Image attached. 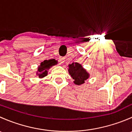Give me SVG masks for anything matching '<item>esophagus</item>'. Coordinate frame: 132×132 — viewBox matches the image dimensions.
Masks as SVG:
<instances>
[{
  "instance_id": "1",
  "label": "esophagus",
  "mask_w": 132,
  "mask_h": 132,
  "mask_svg": "<svg viewBox=\"0 0 132 132\" xmlns=\"http://www.w3.org/2000/svg\"><path fill=\"white\" fill-rule=\"evenodd\" d=\"M59 62H61V63H64L65 61V58L63 57H60L59 58Z\"/></svg>"
}]
</instances>
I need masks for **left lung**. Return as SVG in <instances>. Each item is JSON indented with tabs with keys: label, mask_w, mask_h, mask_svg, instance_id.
<instances>
[{
	"label": "left lung",
	"mask_w": 132,
	"mask_h": 132,
	"mask_svg": "<svg viewBox=\"0 0 132 132\" xmlns=\"http://www.w3.org/2000/svg\"><path fill=\"white\" fill-rule=\"evenodd\" d=\"M68 67V72L74 80L75 84L78 86L82 84L89 77V74L78 62H73L69 64Z\"/></svg>",
	"instance_id": "obj_1"
}]
</instances>
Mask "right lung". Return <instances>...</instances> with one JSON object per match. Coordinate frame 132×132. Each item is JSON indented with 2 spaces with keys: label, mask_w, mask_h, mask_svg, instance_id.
<instances>
[{
  "label": "right lung",
  "mask_w": 132,
  "mask_h": 132,
  "mask_svg": "<svg viewBox=\"0 0 132 132\" xmlns=\"http://www.w3.org/2000/svg\"><path fill=\"white\" fill-rule=\"evenodd\" d=\"M57 61L53 59L45 60L43 62H41L40 65L38 68V71H37V75L39 76V78H43L45 76L47 75L48 70L52 66L57 64Z\"/></svg>",
  "instance_id": "1"
}]
</instances>
